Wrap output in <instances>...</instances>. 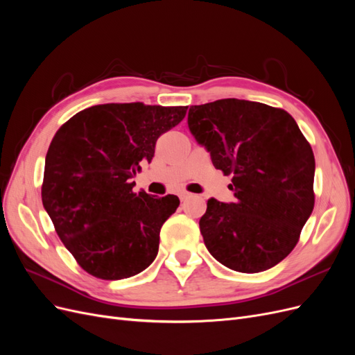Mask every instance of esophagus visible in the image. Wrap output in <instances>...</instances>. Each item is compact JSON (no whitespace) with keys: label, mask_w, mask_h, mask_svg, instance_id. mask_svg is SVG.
Returning <instances> with one entry per match:
<instances>
[{"label":"esophagus","mask_w":355,"mask_h":355,"mask_svg":"<svg viewBox=\"0 0 355 355\" xmlns=\"http://www.w3.org/2000/svg\"><path fill=\"white\" fill-rule=\"evenodd\" d=\"M189 197H191L189 192H180V194H179V198H180V201H187Z\"/></svg>","instance_id":"34e87169"}]
</instances>
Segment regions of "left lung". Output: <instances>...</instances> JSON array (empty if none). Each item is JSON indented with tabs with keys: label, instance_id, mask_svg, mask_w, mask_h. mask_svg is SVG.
I'll use <instances>...</instances> for the list:
<instances>
[{
	"label": "left lung",
	"instance_id": "left-lung-1",
	"mask_svg": "<svg viewBox=\"0 0 355 355\" xmlns=\"http://www.w3.org/2000/svg\"><path fill=\"white\" fill-rule=\"evenodd\" d=\"M188 125L213 166L232 175L235 202L207 201L204 244L230 270H270L295 249L314 209L313 148L282 108L220 99L191 106Z\"/></svg>",
	"mask_w": 355,
	"mask_h": 355
}]
</instances>
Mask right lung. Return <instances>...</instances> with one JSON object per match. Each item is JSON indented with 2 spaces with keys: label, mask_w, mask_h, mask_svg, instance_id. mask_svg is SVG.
<instances>
[{
  "label": "right lung",
  "mask_w": 355,
  "mask_h": 355,
  "mask_svg": "<svg viewBox=\"0 0 355 355\" xmlns=\"http://www.w3.org/2000/svg\"><path fill=\"white\" fill-rule=\"evenodd\" d=\"M188 106L105 103L62 124L49 146L42 206L62 243L101 280L133 277L158 253L159 230L179 207L176 196L133 192L132 178L151 161L157 139Z\"/></svg>",
  "instance_id": "1"
}]
</instances>
